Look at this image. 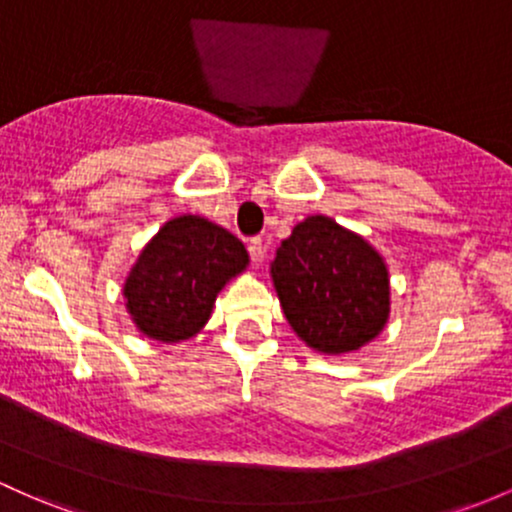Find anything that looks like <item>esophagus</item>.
I'll return each mask as SVG.
<instances>
[{
	"label": "esophagus",
	"instance_id": "obj_1",
	"mask_svg": "<svg viewBox=\"0 0 512 512\" xmlns=\"http://www.w3.org/2000/svg\"><path fill=\"white\" fill-rule=\"evenodd\" d=\"M247 252H250L252 262H255V265H260L262 257H265V245H262L260 238H250V243H247Z\"/></svg>",
	"mask_w": 512,
	"mask_h": 512
}]
</instances>
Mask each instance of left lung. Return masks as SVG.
I'll list each match as a JSON object with an SVG mask.
<instances>
[{
  "instance_id": "1",
  "label": "left lung",
  "mask_w": 512,
  "mask_h": 512,
  "mask_svg": "<svg viewBox=\"0 0 512 512\" xmlns=\"http://www.w3.org/2000/svg\"><path fill=\"white\" fill-rule=\"evenodd\" d=\"M272 279L294 333L325 355L355 352L389 318V269L379 252L328 216H308L279 245Z\"/></svg>"
}]
</instances>
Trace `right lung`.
Listing matches in <instances>:
<instances>
[{
    "label": "right lung",
    "instance_id": "obj_1",
    "mask_svg": "<svg viewBox=\"0 0 512 512\" xmlns=\"http://www.w3.org/2000/svg\"><path fill=\"white\" fill-rule=\"evenodd\" d=\"M247 262L245 245L226 228L201 216L172 218L143 247L123 284L128 313L148 338L189 340L209 320L218 291Z\"/></svg>",
    "mask_w": 512,
    "mask_h": 512
}]
</instances>
